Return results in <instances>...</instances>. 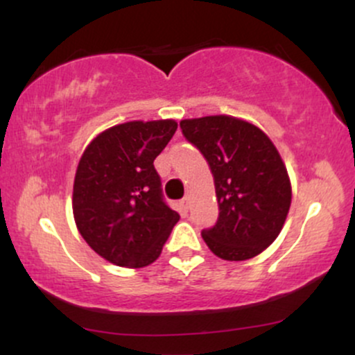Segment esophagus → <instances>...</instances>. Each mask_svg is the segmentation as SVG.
I'll return each instance as SVG.
<instances>
[{"instance_id": "34e87169", "label": "esophagus", "mask_w": 355, "mask_h": 355, "mask_svg": "<svg viewBox=\"0 0 355 355\" xmlns=\"http://www.w3.org/2000/svg\"><path fill=\"white\" fill-rule=\"evenodd\" d=\"M178 207H180V211L187 214V211H189V198H182V200L178 202Z\"/></svg>"}]
</instances>
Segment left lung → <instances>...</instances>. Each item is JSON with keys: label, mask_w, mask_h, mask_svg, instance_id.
<instances>
[{"label": "left lung", "mask_w": 355, "mask_h": 355, "mask_svg": "<svg viewBox=\"0 0 355 355\" xmlns=\"http://www.w3.org/2000/svg\"><path fill=\"white\" fill-rule=\"evenodd\" d=\"M183 137L197 146L214 175L217 223L202 237L223 260H247L282 230L292 189L282 158L255 125L227 115L182 120Z\"/></svg>", "instance_id": "8db88e82"}]
</instances>
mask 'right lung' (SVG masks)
I'll list each match as a JSON object with an SVG mask.
<instances>
[{
	"label": "right lung",
	"instance_id": "right-lung-1",
	"mask_svg": "<svg viewBox=\"0 0 355 355\" xmlns=\"http://www.w3.org/2000/svg\"><path fill=\"white\" fill-rule=\"evenodd\" d=\"M177 121H128L105 130L80 158L73 215L81 237L120 267L155 262L180 215L166 205L153 160Z\"/></svg>",
	"mask_w": 355,
	"mask_h": 355
}]
</instances>
